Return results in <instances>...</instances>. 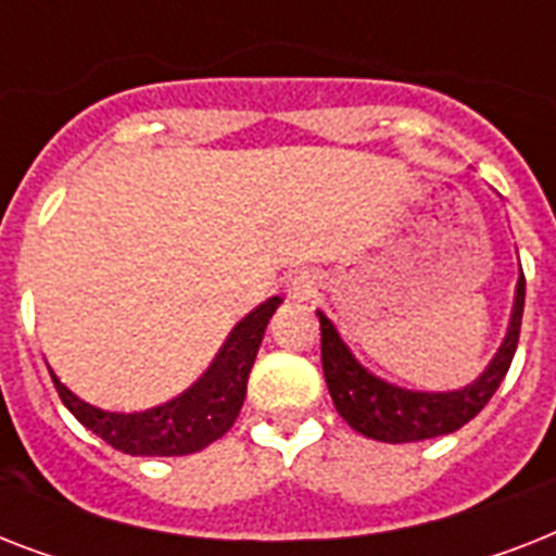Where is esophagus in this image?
<instances>
[{
  "instance_id": "obj_1",
  "label": "esophagus",
  "mask_w": 556,
  "mask_h": 556,
  "mask_svg": "<svg viewBox=\"0 0 556 556\" xmlns=\"http://www.w3.org/2000/svg\"><path fill=\"white\" fill-rule=\"evenodd\" d=\"M314 291V282L305 274H300V277L288 279V296H308Z\"/></svg>"
}]
</instances>
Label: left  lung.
I'll list each match as a JSON object with an SVG mask.
<instances>
[{
	"instance_id": "1",
	"label": "left lung",
	"mask_w": 556,
	"mask_h": 556,
	"mask_svg": "<svg viewBox=\"0 0 556 556\" xmlns=\"http://www.w3.org/2000/svg\"><path fill=\"white\" fill-rule=\"evenodd\" d=\"M522 308H526V277H519L517 282L508 338L500 346L496 357L473 383L450 389V392H418V389H404L378 378L352 355L346 340L340 338L338 326L326 314L317 312L323 375H326L331 401L352 430L366 439L387 441V444L439 439V435L462 430L470 418L482 413L484 404L500 389L502 378L508 375L519 343Z\"/></svg>"
}]
</instances>
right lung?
<instances>
[{
    "mask_svg": "<svg viewBox=\"0 0 556 556\" xmlns=\"http://www.w3.org/2000/svg\"><path fill=\"white\" fill-rule=\"evenodd\" d=\"M279 296H270L256 305L248 317L236 323L233 331L218 349L213 364L204 369L192 387L167 404L150 406L143 413H109L100 406L86 404L72 389L60 383L54 371L56 392L68 406V413L94 435L129 456H187L199 453L233 427L236 415L244 404L248 375L260 352L262 334L268 320L279 308Z\"/></svg>",
    "mask_w": 556,
    "mask_h": 556,
    "instance_id": "add662e5",
    "label": "right lung"
}]
</instances>
